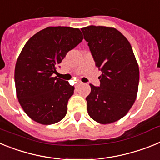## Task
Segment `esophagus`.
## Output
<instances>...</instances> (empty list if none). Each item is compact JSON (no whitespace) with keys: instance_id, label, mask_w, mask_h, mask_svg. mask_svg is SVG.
<instances>
[{"instance_id":"34e87169","label":"esophagus","mask_w":160,"mask_h":160,"mask_svg":"<svg viewBox=\"0 0 160 160\" xmlns=\"http://www.w3.org/2000/svg\"><path fill=\"white\" fill-rule=\"evenodd\" d=\"M81 84H82L81 82H76V84H75V87H78V86H80V85H81Z\"/></svg>"}]
</instances>
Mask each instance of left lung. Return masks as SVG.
<instances>
[{"instance_id":"1","label":"left lung","mask_w":160,"mask_h":160,"mask_svg":"<svg viewBox=\"0 0 160 160\" xmlns=\"http://www.w3.org/2000/svg\"><path fill=\"white\" fill-rule=\"evenodd\" d=\"M95 65L102 74L99 87L86 98L90 117L102 124L116 122L128 114L136 99L139 70L128 40L114 28H82Z\"/></svg>"}]
</instances>
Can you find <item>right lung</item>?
<instances>
[{
    "instance_id": "add662e5",
    "label": "right lung",
    "mask_w": 160,
    "mask_h": 160,
    "mask_svg": "<svg viewBox=\"0 0 160 160\" xmlns=\"http://www.w3.org/2000/svg\"><path fill=\"white\" fill-rule=\"evenodd\" d=\"M79 29L47 27L26 42L15 66V86L20 105L30 118L49 125L66 116L74 87L53 77L68 52L82 41Z\"/></svg>"
}]
</instances>
